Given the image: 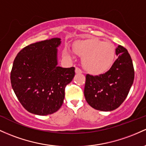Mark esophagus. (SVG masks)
Returning a JSON list of instances; mask_svg holds the SVG:
<instances>
[{
    "label": "esophagus",
    "instance_id": "obj_1",
    "mask_svg": "<svg viewBox=\"0 0 146 146\" xmlns=\"http://www.w3.org/2000/svg\"><path fill=\"white\" fill-rule=\"evenodd\" d=\"M75 72H76V74H80V73H82V71L81 69H80V68H78V67H76V70H75Z\"/></svg>",
    "mask_w": 146,
    "mask_h": 146
}]
</instances>
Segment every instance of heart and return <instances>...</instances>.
I'll return each mask as SVG.
<instances>
[{
    "label": "heart",
    "mask_w": 146,
    "mask_h": 146,
    "mask_svg": "<svg viewBox=\"0 0 146 146\" xmlns=\"http://www.w3.org/2000/svg\"><path fill=\"white\" fill-rule=\"evenodd\" d=\"M73 51L82 57V65L87 73L100 75L110 70L114 60V49L108 42L95 38L84 39L75 43ZM64 54L71 59L73 55L68 50Z\"/></svg>",
    "instance_id": "1"
}]
</instances>
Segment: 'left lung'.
<instances>
[{"mask_svg":"<svg viewBox=\"0 0 146 146\" xmlns=\"http://www.w3.org/2000/svg\"><path fill=\"white\" fill-rule=\"evenodd\" d=\"M117 59L104 74H87L84 94L91 107L99 111H110L117 109L129 93L134 78L132 60L127 49L121 46L116 48Z\"/></svg>","mask_w":146,"mask_h":146,"instance_id":"obj_1","label":"left lung"}]
</instances>
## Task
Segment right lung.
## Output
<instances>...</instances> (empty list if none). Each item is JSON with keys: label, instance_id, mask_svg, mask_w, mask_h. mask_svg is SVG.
Here are the masks:
<instances>
[{"label": "right lung", "instance_id": "add662e5", "mask_svg": "<svg viewBox=\"0 0 146 146\" xmlns=\"http://www.w3.org/2000/svg\"><path fill=\"white\" fill-rule=\"evenodd\" d=\"M60 38L32 44L17 54L10 79L17 98L27 111L52 114L62 107L66 86L73 80L75 68L58 66Z\"/></svg>", "mask_w": 146, "mask_h": 146}]
</instances>
